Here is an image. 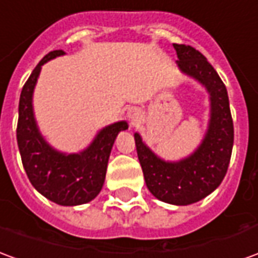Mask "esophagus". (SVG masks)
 I'll return each instance as SVG.
<instances>
[{"instance_id": "esophagus-1", "label": "esophagus", "mask_w": 258, "mask_h": 258, "mask_svg": "<svg viewBox=\"0 0 258 258\" xmlns=\"http://www.w3.org/2000/svg\"><path fill=\"white\" fill-rule=\"evenodd\" d=\"M140 116H141V113H140V110H138L137 107H131V109H128V111H127V117H128L133 123L137 121V120L140 118Z\"/></svg>"}]
</instances>
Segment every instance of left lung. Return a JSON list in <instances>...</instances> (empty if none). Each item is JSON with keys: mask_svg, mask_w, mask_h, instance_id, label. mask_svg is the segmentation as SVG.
<instances>
[{"mask_svg": "<svg viewBox=\"0 0 258 258\" xmlns=\"http://www.w3.org/2000/svg\"><path fill=\"white\" fill-rule=\"evenodd\" d=\"M181 73L205 86L210 93L211 114L201 145L179 162H166L155 155L135 133V147L144 179L155 197L173 205L194 204L222 183L233 148V121L226 86L214 67L191 46L173 44Z\"/></svg>", "mask_w": 258, "mask_h": 258, "instance_id": "8db88e82", "label": "left lung"}]
</instances>
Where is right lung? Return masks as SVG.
Returning <instances> with one entry per match:
<instances>
[{"label": "right lung", "mask_w": 258, "mask_h": 258, "mask_svg": "<svg viewBox=\"0 0 258 258\" xmlns=\"http://www.w3.org/2000/svg\"><path fill=\"white\" fill-rule=\"evenodd\" d=\"M64 54L62 50H54L44 55L23 85L16 140L32 185L55 204L73 207L89 203L100 192L114 140L120 131L128 128V124L117 121L104 127L79 154H62L48 145L37 128L32 99L41 66Z\"/></svg>", "instance_id": "1"}]
</instances>
